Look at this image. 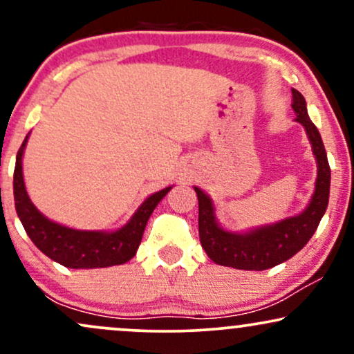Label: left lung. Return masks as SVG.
<instances>
[{"label":"left lung","mask_w":354,"mask_h":354,"mask_svg":"<svg viewBox=\"0 0 354 354\" xmlns=\"http://www.w3.org/2000/svg\"><path fill=\"white\" fill-rule=\"evenodd\" d=\"M291 106L296 113V121L306 129L316 163H318V178H316L315 194L310 205L298 216L286 218L274 225L261 226V228L239 234L223 230L218 225L213 201L209 200L208 194L194 186L198 194V208H200V214H198L200 241L203 250L216 265L231 266L236 270L263 271L293 258L315 234L328 208L331 169L328 165L323 140H321L318 128L308 116L306 101L296 89H293Z\"/></svg>","instance_id":"8db88e82"}]
</instances>
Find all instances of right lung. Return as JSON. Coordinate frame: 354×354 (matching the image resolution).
<instances>
[{
    "instance_id": "obj_1",
    "label": "right lung",
    "mask_w": 354,
    "mask_h": 354,
    "mask_svg": "<svg viewBox=\"0 0 354 354\" xmlns=\"http://www.w3.org/2000/svg\"><path fill=\"white\" fill-rule=\"evenodd\" d=\"M28 136L24 138L21 148L16 154L13 191L15 208L19 221L28 236L35 243L39 251L59 265L73 268V270H89V268H108L123 265L136 254L141 238H143L146 223L166 196L171 186L158 191L146 198L143 205L136 209L131 219L123 228L111 231H81L68 226H61L43 216L36 206L31 203L24 188L23 180V151L26 146Z\"/></svg>"
}]
</instances>
